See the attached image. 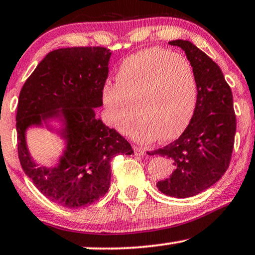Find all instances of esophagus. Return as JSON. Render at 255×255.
I'll return each mask as SVG.
<instances>
[{"label": "esophagus", "mask_w": 255, "mask_h": 255, "mask_svg": "<svg viewBox=\"0 0 255 255\" xmlns=\"http://www.w3.org/2000/svg\"><path fill=\"white\" fill-rule=\"evenodd\" d=\"M133 149L135 151V154H136V155H138V156L146 155V149H144V148H142V147L133 146Z\"/></svg>", "instance_id": "obj_1"}]
</instances>
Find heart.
<instances>
[{
  "label": "heart",
  "instance_id": "1",
  "mask_svg": "<svg viewBox=\"0 0 255 255\" xmlns=\"http://www.w3.org/2000/svg\"><path fill=\"white\" fill-rule=\"evenodd\" d=\"M196 81L192 63L163 48H150L128 56L117 74V85L102 89L108 122L138 142L176 138L194 111ZM138 109L136 110V108Z\"/></svg>",
  "mask_w": 255,
  "mask_h": 255
}]
</instances>
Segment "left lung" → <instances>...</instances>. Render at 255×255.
Here are the masks:
<instances>
[{"label":"left lung","instance_id":"left-lung-1","mask_svg":"<svg viewBox=\"0 0 255 255\" xmlns=\"http://www.w3.org/2000/svg\"><path fill=\"white\" fill-rule=\"evenodd\" d=\"M192 63L196 81V104L191 122L179 138L154 154L172 161L168 179L156 183L173 198L194 196L213 186L228 168L234 146L237 119L231 87L220 67L192 42L175 40Z\"/></svg>","mask_w":255,"mask_h":255}]
</instances>
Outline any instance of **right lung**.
<instances>
[{
    "label": "right lung",
    "instance_id": "add662e5",
    "mask_svg": "<svg viewBox=\"0 0 255 255\" xmlns=\"http://www.w3.org/2000/svg\"><path fill=\"white\" fill-rule=\"evenodd\" d=\"M112 53L105 47L61 48L48 53L28 77L16 113L17 153L23 172L50 201L81 208L98 201L111 186V160L133 148L96 119ZM57 118L66 149L55 167H38L28 153L25 131Z\"/></svg>",
    "mask_w": 255,
    "mask_h": 255
}]
</instances>
